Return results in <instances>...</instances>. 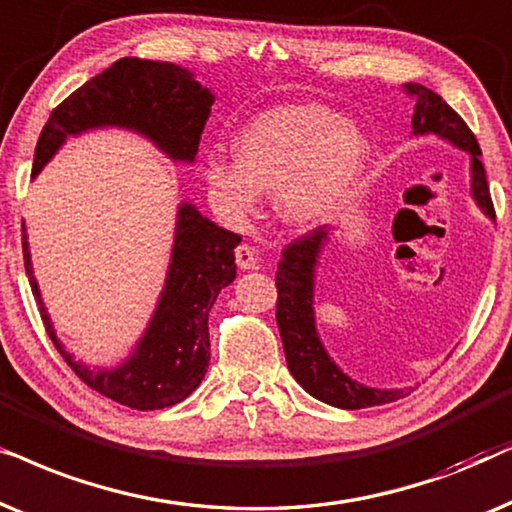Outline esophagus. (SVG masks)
Returning <instances> with one entry per match:
<instances>
[{"label":"esophagus","instance_id":"34e87169","mask_svg":"<svg viewBox=\"0 0 512 512\" xmlns=\"http://www.w3.org/2000/svg\"><path fill=\"white\" fill-rule=\"evenodd\" d=\"M236 264L241 269H255V264H257V257H255V252H252V248L248 243H241L236 248Z\"/></svg>","mask_w":512,"mask_h":512}]
</instances>
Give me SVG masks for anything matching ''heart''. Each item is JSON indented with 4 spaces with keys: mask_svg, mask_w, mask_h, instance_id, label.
<instances>
[{
    "mask_svg": "<svg viewBox=\"0 0 512 512\" xmlns=\"http://www.w3.org/2000/svg\"><path fill=\"white\" fill-rule=\"evenodd\" d=\"M234 159L210 154L203 177L231 217L250 215L260 192L276 194L285 222L309 227L337 215L370 163L363 128L325 105L295 102L257 114L234 135Z\"/></svg>",
    "mask_w": 512,
    "mask_h": 512,
    "instance_id": "b5f03b06",
    "label": "heart"
}]
</instances>
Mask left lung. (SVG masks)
Returning <instances> with one entry per match:
<instances>
[{
  "mask_svg": "<svg viewBox=\"0 0 512 512\" xmlns=\"http://www.w3.org/2000/svg\"><path fill=\"white\" fill-rule=\"evenodd\" d=\"M405 93L414 100V135L433 133L470 154V194H473L482 213L496 220L485 166L480 161V145L475 135L470 133L466 121L431 88L405 84ZM330 234L332 227H327V224L309 231L283 250V260L278 264L276 323L281 330L288 370L306 393L327 405L339 407V410H363V407L393 403V400L410 395L412 388H370L358 384L327 356L318 337L316 313H313V281H316L320 250L330 241Z\"/></svg>",
  "mask_w": 512,
  "mask_h": 512,
  "instance_id": "1",
  "label": "left lung"
}]
</instances>
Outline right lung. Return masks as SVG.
<instances>
[{"label": "right lung", "mask_w": 512, "mask_h": 512, "mask_svg": "<svg viewBox=\"0 0 512 512\" xmlns=\"http://www.w3.org/2000/svg\"><path fill=\"white\" fill-rule=\"evenodd\" d=\"M213 102L215 95L182 67L121 58L53 109L34 149L32 177L70 135L105 126L145 135L168 159L192 163ZM238 243L241 236L234 231L217 227L192 203H180L159 304L131 356L112 370H91L63 349L34 278L27 234H23V257L46 332L74 374L93 391L133 410H163L182 403L206 377L208 313L220 290L236 278L234 248Z\"/></svg>", "instance_id": "right-lung-1"}]
</instances>
